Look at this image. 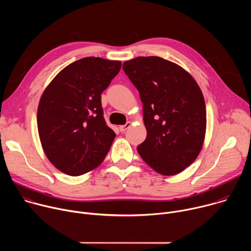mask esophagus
<instances>
[{"mask_svg": "<svg viewBox=\"0 0 251 251\" xmlns=\"http://www.w3.org/2000/svg\"><path fill=\"white\" fill-rule=\"evenodd\" d=\"M130 126H131V122H127L125 125H121V126L119 127V130H120L121 132H125Z\"/></svg>", "mask_w": 251, "mask_h": 251, "instance_id": "esophagus-1", "label": "esophagus"}]
</instances>
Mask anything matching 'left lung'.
<instances>
[{"mask_svg":"<svg viewBox=\"0 0 251 251\" xmlns=\"http://www.w3.org/2000/svg\"><path fill=\"white\" fill-rule=\"evenodd\" d=\"M123 70L143 103L147 137L139 155L161 175L183 172L204 140L205 104L198 83L184 68L158 56L125 61Z\"/></svg>","mask_w":251,"mask_h":251,"instance_id":"8db88e82","label":"left lung"}]
</instances>
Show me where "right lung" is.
Segmentation results:
<instances>
[{
    "label": "right lung",
    "instance_id": "right-lung-1",
    "mask_svg": "<svg viewBox=\"0 0 251 251\" xmlns=\"http://www.w3.org/2000/svg\"><path fill=\"white\" fill-rule=\"evenodd\" d=\"M121 62L84 57L64 67L44 91L38 129L50 163L69 176L95 169L116 136L107 126L101 93L118 75Z\"/></svg>",
    "mask_w": 251,
    "mask_h": 251
}]
</instances>
